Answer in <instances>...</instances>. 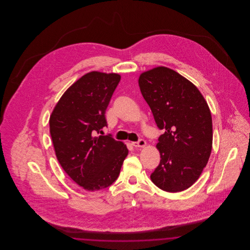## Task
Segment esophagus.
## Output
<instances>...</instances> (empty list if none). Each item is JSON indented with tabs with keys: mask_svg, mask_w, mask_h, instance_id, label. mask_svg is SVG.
I'll list each match as a JSON object with an SVG mask.
<instances>
[{
	"mask_svg": "<svg viewBox=\"0 0 250 250\" xmlns=\"http://www.w3.org/2000/svg\"><path fill=\"white\" fill-rule=\"evenodd\" d=\"M132 145L136 148H143L144 146H146V142L144 140H140L139 142H135V143H132Z\"/></svg>",
	"mask_w": 250,
	"mask_h": 250,
	"instance_id": "esophagus-1",
	"label": "esophagus"
}]
</instances>
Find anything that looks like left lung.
Masks as SVG:
<instances>
[{"label": "left lung", "mask_w": 250, "mask_h": 250, "mask_svg": "<svg viewBox=\"0 0 250 250\" xmlns=\"http://www.w3.org/2000/svg\"><path fill=\"white\" fill-rule=\"evenodd\" d=\"M139 85L156 125L164 131L156 144L160 163L151 180L167 192L186 190L201 176L211 155L210 108L194 84L165 66L142 73Z\"/></svg>", "instance_id": "1"}]
</instances>
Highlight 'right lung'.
I'll use <instances>...</instances> for the list:
<instances>
[{
  "label": "right lung",
  "instance_id": "add662e5",
  "mask_svg": "<svg viewBox=\"0 0 250 250\" xmlns=\"http://www.w3.org/2000/svg\"><path fill=\"white\" fill-rule=\"evenodd\" d=\"M116 73L85 74L62 95L49 117V132L60 165L85 190L106 188L119 176L126 145L110 135L105 112L120 83Z\"/></svg>",
  "mask_w": 250,
  "mask_h": 250
}]
</instances>
